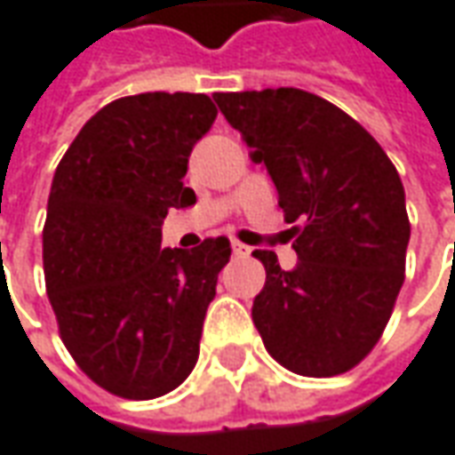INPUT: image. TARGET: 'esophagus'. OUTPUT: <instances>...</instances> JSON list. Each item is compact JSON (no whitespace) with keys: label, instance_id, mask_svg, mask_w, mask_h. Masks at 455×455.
<instances>
[{"label":"esophagus","instance_id":"obj_1","mask_svg":"<svg viewBox=\"0 0 455 455\" xmlns=\"http://www.w3.org/2000/svg\"><path fill=\"white\" fill-rule=\"evenodd\" d=\"M233 252L237 255V258H248L250 248L248 245H243V243H233Z\"/></svg>","mask_w":455,"mask_h":455}]
</instances>
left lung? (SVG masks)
I'll use <instances>...</instances> for the list:
<instances>
[{
  "label": "left lung",
  "mask_w": 455,
  "mask_h": 455,
  "mask_svg": "<svg viewBox=\"0 0 455 455\" xmlns=\"http://www.w3.org/2000/svg\"><path fill=\"white\" fill-rule=\"evenodd\" d=\"M292 222L298 265L255 250L265 288L252 323L298 376H340L376 348L405 280L411 222L403 182L373 135L340 107L295 87L215 92Z\"/></svg>",
  "instance_id": "8db88e82"
}]
</instances>
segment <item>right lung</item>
Here are the masks:
<instances>
[{
    "label": "right lung",
    "mask_w": 455,
    "mask_h": 455,
    "mask_svg": "<svg viewBox=\"0 0 455 455\" xmlns=\"http://www.w3.org/2000/svg\"><path fill=\"white\" fill-rule=\"evenodd\" d=\"M218 117L207 94L145 92L105 105L52 180L44 283L64 348L100 388L130 401L175 391L200 355L230 240L160 248L170 207L195 205L188 157Z\"/></svg>",
    "instance_id": "1"
}]
</instances>
